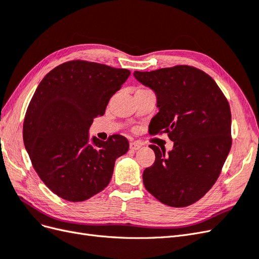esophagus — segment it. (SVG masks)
<instances>
[{
  "label": "esophagus",
  "instance_id": "34e87169",
  "mask_svg": "<svg viewBox=\"0 0 259 259\" xmlns=\"http://www.w3.org/2000/svg\"><path fill=\"white\" fill-rule=\"evenodd\" d=\"M130 148H131V150L135 151V150H138V149L140 148V145L138 143H131Z\"/></svg>",
  "mask_w": 259,
  "mask_h": 259
}]
</instances>
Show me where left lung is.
I'll use <instances>...</instances> for the list:
<instances>
[{"mask_svg":"<svg viewBox=\"0 0 259 259\" xmlns=\"http://www.w3.org/2000/svg\"><path fill=\"white\" fill-rule=\"evenodd\" d=\"M138 82L156 96L150 134L167 133L174 147L151 145L153 165L144 170L146 189L160 202L185 207L200 200L221 174L231 148V112L216 82L202 70L175 66L135 71Z\"/></svg>","mask_w":259,"mask_h":259,"instance_id":"8db88e82","label":"left lung"}]
</instances>
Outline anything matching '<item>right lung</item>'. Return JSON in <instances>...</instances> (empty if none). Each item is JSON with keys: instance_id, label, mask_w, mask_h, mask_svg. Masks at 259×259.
<instances>
[{"instance_id": "add662e5", "label": "right lung", "mask_w": 259, "mask_h": 259, "mask_svg": "<svg viewBox=\"0 0 259 259\" xmlns=\"http://www.w3.org/2000/svg\"><path fill=\"white\" fill-rule=\"evenodd\" d=\"M131 72L84 60L54 68L38 84L23 121V144L42 182L58 197L81 202L110 183L128 140H90L89 130Z\"/></svg>"}]
</instances>
